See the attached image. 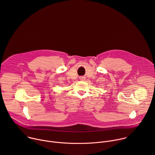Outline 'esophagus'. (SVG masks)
Here are the masks:
<instances>
[{"mask_svg":"<svg viewBox=\"0 0 155 155\" xmlns=\"http://www.w3.org/2000/svg\"><path fill=\"white\" fill-rule=\"evenodd\" d=\"M80 80H85V77H80Z\"/></svg>","mask_w":155,"mask_h":155,"instance_id":"esophagus-1","label":"esophagus"}]
</instances>
